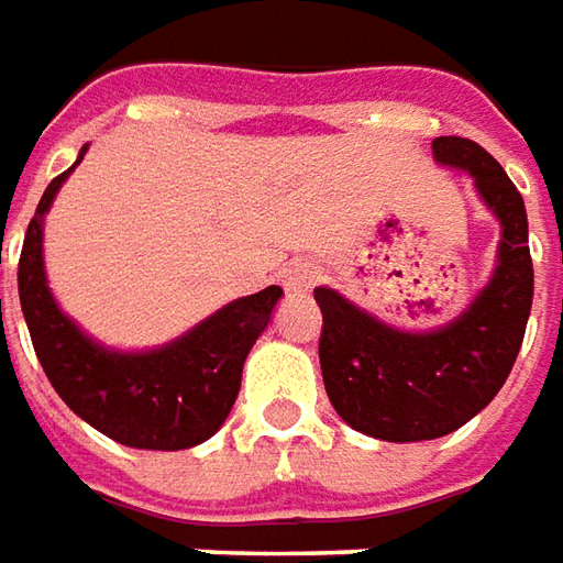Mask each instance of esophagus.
Segmentation results:
<instances>
[{"label":"esophagus","mask_w":563,"mask_h":563,"mask_svg":"<svg viewBox=\"0 0 563 563\" xmlns=\"http://www.w3.org/2000/svg\"><path fill=\"white\" fill-rule=\"evenodd\" d=\"M280 283L286 292H292V296H308L313 289V283H317V271H313L311 262H305V258H296V262H289V265L283 267Z\"/></svg>","instance_id":"obj_1"}]
</instances>
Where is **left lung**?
Returning a JSON list of instances; mask_svg holds the SVG:
<instances>
[{
    "mask_svg": "<svg viewBox=\"0 0 563 563\" xmlns=\"http://www.w3.org/2000/svg\"><path fill=\"white\" fill-rule=\"evenodd\" d=\"M441 166L468 172L499 218L503 240L490 283L441 330H394L335 289L317 286L323 311L320 369L335 412L378 441H434L462 428L506 385L533 305L527 209L490 153L468 137H434Z\"/></svg>",
    "mask_w": 563,
    "mask_h": 563,
    "instance_id": "left-lung-1",
    "label": "left lung"
}]
</instances>
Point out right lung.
I'll list each match as a JSON object with an SVG mask.
<instances>
[{"instance_id":"right-lung-1","label":"right lung","mask_w":563,"mask_h":563,"mask_svg":"<svg viewBox=\"0 0 563 563\" xmlns=\"http://www.w3.org/2000/svg\"><path fill=\"white\" fill-rule=\"evenodd\" d=\"M82 153L45 187L18 262L21 311L36 357L60 400L101 434L135 450H190L224 426L246 354L271 323L283 289L267 286L236 298L153 351L125 354L98 345L57 308L42 265V221Z\"/></svg>"}]
</instances>
